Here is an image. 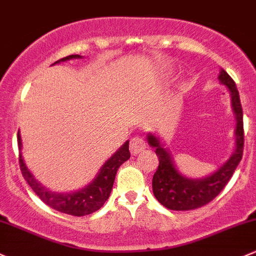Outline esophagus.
Listing matches in <instances>:
<instances>
[{"label":"esophagus","instance_id":"esophagus-1","mask_svg":"<svg viewBox=\"0 0 256 256\" xmlns=\"http://www.w3.org/2000/svg\"><path fill=\"white\" fill-rule=\"evenodd\" d=\"M146 148V142L140 138V136H133L130 139V152L132 155H136L140 152H143Z\"/></svg>","mask_w":256,"mask_h":256}]
</instances>
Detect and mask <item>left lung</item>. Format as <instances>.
Listing matches in <instances>:
<instances>
[{
	"mask_svg": "<svg viewBox=\"0 0 256 256\" xmlns=\"http://www.w3.org/2000/svg\"><path fill=\"white\" fill-rule=\"evenodd\" d=\"M218 80L224 85L230 94L232 110L236 117V149L222 166L214 172L201 178H187L180 172L174 162L168 148L160 140L154 133H148L146 140L150 146L154 148L159 166L152 176V192L158 201L168 210H190L200 208L212 201L230 180L234 170L240 162L244 148L243 110H242L239 92L236 82L224 70L220 69Z\"/></svg>",
	"mask_w": 256,
	"mask_h": 256,
	"instance_id": "left-lung-1",
	"label": "left lung"
}]
</instances>
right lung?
<instances>
[{"label":"right lung","instance_id":"add662e5","mask_svg":"<svg viewBox=\"0 0 256 256\" xmlns=\"http://www.w3.org/2000/svg\"><path fill=\"white\" fill-rule=\"evenodd\" d=\"M81 58H82L81 55H69V56L62 58V59L55 62L52 65L58 64L60 62H66V60L71 59H81ZM18 148H20V171H22V175L24 180L28 182V185L32 187V190L36 192V196L44 204H48L49 207L54 208V210H59L62 213L76 216V217L91 214V213L96 212L97 210H100V208L104 206V202L108 200L110 191H112L113 182H114L118 168L130 158L129 140H127L102 165L96 178L88 185L78 190V191L62 194V192L50 191L49 188L44 187L38 180H36L33 174L28 170L22 156V139H20V132H18Z\"/></svg>","mask_w":256,"mask_h":256}]
</instances>
